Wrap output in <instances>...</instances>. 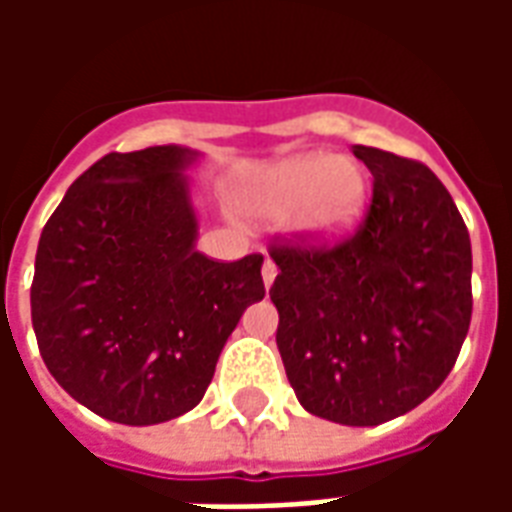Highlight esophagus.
I'll use <instances>...</instances> for the list:
<instances>
[{
  "instance_id": "1",
  "label": "esophagus",
  "mask_w": 512,
  "mask_h": 512,
  "mask_svg": "<svg viewBox=\"0 0 512 512\" xmlns=\"http://www.w3.org/2000/svg\"><path fill=\"white\" fill-rule=\"evenodd\" d=\"M274 279H277V263H274L271 257H266V260H263V282H266V288L274 285Z\"/></svg>"
}]
</instances>
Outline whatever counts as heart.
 <instances>
[{
    "label": "heart",
    "instance_id": "b5f03b06",
    "mask_svg": "<svg viewBox=\"0 0 512 512\" xmlns=\"http://www.w3.org/2000/svg\"><path fill=\"white\" fill-rule=\"evenodd\" d=\"M367 197L365 172L351 158L329 153L293 158L268 172L244 194V205L260 216H285L312 238L332 241L345 235L362 216Z\"/></svg>",
    "mask_w": 512,
    "mask_h": 512
}]
</instances>
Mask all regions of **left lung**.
I'll list each match as a JSON object with an SVG mask.
<instances>
[{
	"mask_svg": "<svg viewBox=\"0 0 512 512\" xmlns=\"http://www.w3.org/2000/svg\"><path fill=\"white\" fill-rule=\"evenodd\" d=\"M373 200L337 244L282 238L268 296L277 348L299 403L340 425H381L428 400L472 321V244L422 161L354 145Z\"/></svg>",
	"mask_w": 512,
	"mask_h": 512,
	"instance_id": "obj_1",
	"label": "left lung"
}]
</instances>
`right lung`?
Listing matches in <instances>:
<instances>
[{
  "mask_svg": "<svg viewBox=\"0 0 512 512\" xmlns=\"http://www.w3.org/2000/svg\"><path fill=\"white\" fill-rule=\"evenodd\" d=\"M194 150L109 153L73 180L43 227L32 329L57 384L98 417L156 425L197 406L227 337L266 296L263 255L194 249L183 169Z\"/></svg>",
  "mask_w": 512,
  "mask_h": 512,
  "instance_id": "right-lung-1",
  "label": "right lung"
}]
</instances>
